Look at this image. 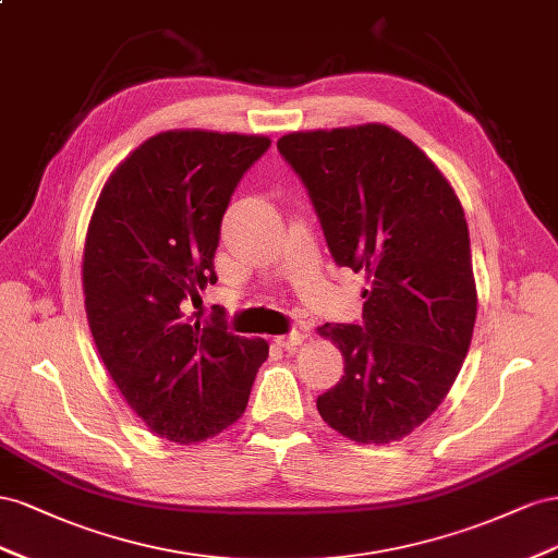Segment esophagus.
<instances>
[{"label": "esophagus", "instance_id": "obj_1", "mask_svg": "<svg viewBox=\"0 0 558 558\" xmlns=\"http://www.w3.org/2000/svg\"><path fill=\"white\" fill-rule=\"evenodd\" d=\"M280 348H294V345H299L301 341H304V333H301V331H290V333H280V337H276L274 339Z\"/></svg>", "mask_w": 558, "mask_h": 558}]
</instances>
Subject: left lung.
<instances>
[{
	"label": "left lung",
	"instance_id": "left-lung-1",
	"mask_svg": "<svg viewBox=\"0 0 558 558\" xmlns=\"http://www.w3.org/2000/svg\"><path fill=\"white\" fill-rule=\"evenodd\" d=\"M333 262L364 270L362 325H323L343 376L317 411L343 437L388 444L433 413L463 367L476 317L463 205L437 166L388 125L290 133Z\"/></svg>",
	"mask_w": 558,
	"mask_h": 558
}]
</instances>
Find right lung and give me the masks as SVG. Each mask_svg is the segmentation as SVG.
<instances>
[{"label": "right lung", "mask_w": 558, "mask_h": 558, "mask_svg": "<svg viewBox=\"0 0 558 558\" xmlns=\"http://www.w3.org/2000/svg\"><path fill=\"white\" fill-rule=\"evenodd\" d=\"M270 140L168 131L107 180L84 247L90 333L125 402L156 435L201 441L241 418L264 339L229 331L225 308L184 320L182 301L215 284V250L233 191Z\"/></svg>", "instance_id": "obj_1"}]
</instances>
